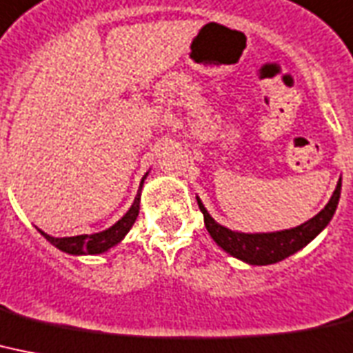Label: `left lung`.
Returning a JSON list of instances; mask_svg holds the SVG:
<instances>
[{
    "mask_svg": "<svg viewBox=\"0 0 353 353\" xmlns=\"http://www.w3.org/2000/svg\"><path fill=\"white\" fill-rule=\"evenodd\" d=\"M339 196L341 179L335 186L334 196L330 197L328 205L317 216L312 217L310 221L303 223L296 228H290V230L268 232V234H243V232L228 230L212 219L203 203L199 201V197H197V205H199V210L203 212V217H205L206 230L223 250L237 257V259L245 261L248 265H272V263H279L285 257H290L292 254L301 250L330 223L335 214V208H337V203H339Z\"/></svg>",
    "mask_w": 353,
    "mask_h": 353,
    "instance_id": "8db88e82",
    "label": "left lung"
}]
</instances>
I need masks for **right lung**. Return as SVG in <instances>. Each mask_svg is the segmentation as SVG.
I'll use <instances>...</instances> for the list:
<instances>
[{
    "label": "right lung",
    "mask_w": 353,
    "mask_h": 353,
    "mask_svg": "<svg viewBox=\"0 0 353 353\" xmlns=\"http://www.w3.org/2000/svg\"><path fill=\"white\" fill-rule=\"evenodd\" d=\"M147 177V176H145ZM143 177V181H145ZM141 185H139V190H137V196L132 203L130 210L125 214V216L119 219L114 226H110L108 230H103L99 234H83V236H74V237H50L47 236L45 232H41V236L47 237V241L52 243L56 248L67 252V254H72V256H81V254H101V252H107L108 248L116 246L117 243L121 241L123 237L127 236L128 230L132 228L134 221H136L137 214H139V197H141Z\"/></svg>",
    "instance_id": "1"
}]
</instances>
